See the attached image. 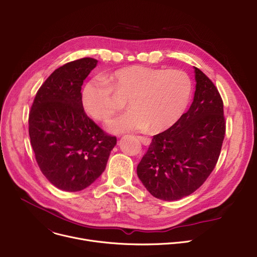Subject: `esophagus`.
<instances>
[{
  "instance_id": "esophagus-1",
  "label": "esophagus",
  "mask_w": 257,
  "mask_h": 257,
  "mask_svg": "<svg viewBox=\"0 0 257 257\" xmlns=\"http://www.w3.org/2000/svg\"><path fill=\"white\" fill-rule=\"evenodd\" d=\"M138 139H139V140L141 141V143H142L143 145H145V146H149V145L151 144V139L147 138V136H139Z\"/></svg>"
}]
</instances>
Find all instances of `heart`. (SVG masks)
Segmentation results:
<instances>
[{"label": "heart", "instance_id": "1", "mask_svg": "<svg viewBox=\"0 0 257 257\" xmlns=\"http://www.w3.org/2000/svg\"><path fill=\"white\" fill-rule=\"evenodd\" d=\"M192 82L186 72L128 66L89 80L81 92L82 107L95 121L107 122L124 106L131 108L108 124L112 133L147 130L159 133L173 127L190 101Z\"/></svg>", "mask_w": 257, "mask_h": 257}]
</instances>
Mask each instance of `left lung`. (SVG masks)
Here are the masks:
<instances>
[{
	"mask_svg": "<svg viewBox=\"0 0 257 257\" xmlns=\"http://www.w3.org/2000/svg\"><path fill=\"white\" fill-rule=\"evenodd\" d=\"M192 104L169 129L153 136L138 176L156 198L190 195L215 168L225 136L223 100L214 82L195 67Z\"/></svg>",
	"mask_w": 257,
	"mask_h": 257,
	"instance_id": "left-lung-1",
	"label": "left lung"
}]
</instances>
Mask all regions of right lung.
Masks as SVG:
<instances>
[{
    "label": "right lung",
    "mask_w": 257,
    "mask_h": 257,
    "mask_svg": "<svg viewBox=\"0 0 257 257\" xmlns=\"http://www.w3.org/2000/svg\"><path fill=\"white\" fill-rule=\"evenodd\" d=\"M82 58L61 66L42 83L29 113V134L38 166L61 190L89 187L104 172L115 136L85 113L81 85L97 65Z\"/></svg>",
    "instance_id": "right-lung-1"
}]
</instances>
